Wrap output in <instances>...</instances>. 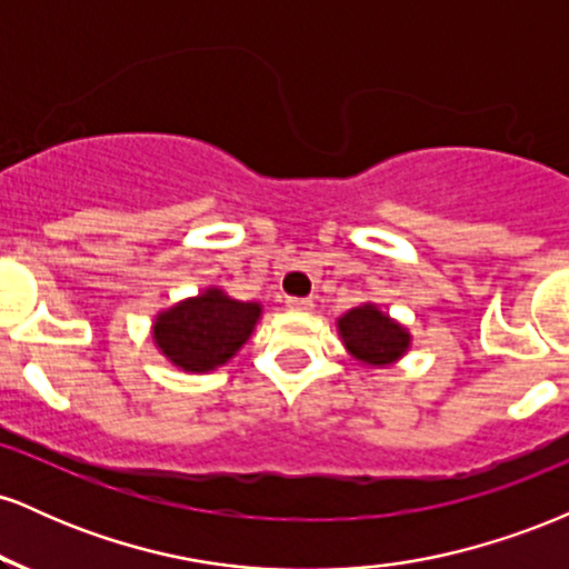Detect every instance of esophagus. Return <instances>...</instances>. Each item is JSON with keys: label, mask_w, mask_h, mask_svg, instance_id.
I'll return each mask as SVG.
<instances>
[{"label": "esophagus", "mask_w": 569, "mask_h": 569, "mask_svg": "<svg viewBox=\"0 0 569 569\" xmlns=\"http://www.w3.org/2000/svg\"><path fill=\"white\" fill-rule=\"evenodd\" d=\"M286 307H289V310H293V312H312V299H297V297H289L286 299Z\"/></svg>", "instance_id": "obj_1"}]
</instances>
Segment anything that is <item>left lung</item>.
<instances>
[{
  "label": "left lung",
  "mask_w": 569,
  "mask_h": 569,
  "mask_svg": "<svg viewBox=\"0 0 569 569\" xmlns=\"http://www.w3.org/2000/svg\"><path fill=\"white\" fill-rule=\"evenodd\" d=\"M345 350L363 367H390L407 356L411 335L375 302H363L345 312L337 321Z\"/></svg>",
  "instance_id": "8db88e82"
}]
</instances>
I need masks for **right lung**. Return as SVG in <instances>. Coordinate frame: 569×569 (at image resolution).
I'll return each mask as SVG.
<instances>
[{
  "mask_svg": "<svg viewBox=\"0 0 569 569\" xmlns=\"http://www.w3.org/2000/svg\"><path fill=\"white\" fill-rule=\"evenodd\" d=\"M262 318V305L240 302L230 293L202 289L198 297L160 310L152 323V339L173 367L206 375L224 367L248 342Z\"/></svg>",
  "mask_w": 569,
  "mask_h": 569,
  "instance_id": "obj_1",
  "label": "right lung"
}]
</instances>
